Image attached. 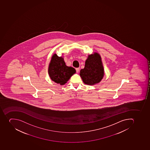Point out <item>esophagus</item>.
Listing matches in <instances>:
<instances>
[{
	"label": "esophagus",
	"instance_id": "34e87169",
	"mask_svg": "<svg viewBox=\"0 0 150 150\" xmlns=\"http://www.w3.org/2000/svg\"><path fill=\"white\" fill-rule=\"evenodd\" d=\"M76 71L77 73H78L79 71V68H76Z\"/></svg>",
	"mask_w": 150,
	"mask_h": 150
}]
</instances>
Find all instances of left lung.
<instances>
[{"mask_svg": "<svg viewBox=\"0 0 150 150\" xmlns=\"http://www.w3.org/2000/svg\"><path fill=\"white\" fill-rule=\"evenodd\" d=\"M80 75L84 83L88 85H94L101 81L104 71L99 54L95 52L88 55L84 68L81 70Z\"/></svg>", "mask_w": 150, "mask_h": 150, "instance_id": "8db88e82", "label": "left lung"}]
</instances>
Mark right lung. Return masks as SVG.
<instances>
[{
  "label": "right lung",
  "mask_w": 150,
  "mask_h": 150,
  "mask_svg": "<svg viewBox=\"0 0 150 150\" xmlns=\"http://www.w3.org/2000/svg\"><path fill=\"white\" fill-rule=\"evenodd\" d=\"M76 72L73 67L67 66L62 57H58L56 54L53 55L48 69L49 74L53 81L64 85Z\"/></svg>",
  "instance_id": "add662e5"
}]
</instances>
